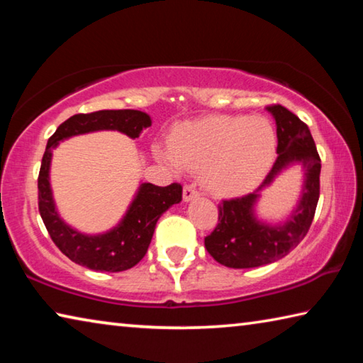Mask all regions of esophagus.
Returning <instances> with one entry per match:
<instances>
[{
	"instance_id": "obj_1",
	"label": "esophagus",
	"mask_w": 363,
	"mask_h": 363,
	"mask_svg": "<svg viewBox=\"0 0 363 363\" xmlns=\"http://www.w3.org/2000/svg\"><path fill=\"white\" fill-rule=\"evenodd\" d=\"M195 196H199V189L195 187V184H186L184 186V200L189 201L195 199Z\"/></svg>"
}]
</instances>
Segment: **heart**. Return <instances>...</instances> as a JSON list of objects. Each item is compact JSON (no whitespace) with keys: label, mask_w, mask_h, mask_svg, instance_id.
I'll use <instances>...</instances> for the list:
<instances>
[{"label":"heart","mask_w":363,"mask_h":363,"mask_svg":"<svg viewBox=\"0 0 363 363\" xmlns=\"http://www.w3.org/2000/svg\"><path fill=\"white\" fill-rule=\"evenodd\" d=\"M277 133L264 116H210L177 128L160 157L176 169L201 168L214 194H237L266 173L275 157Z\"/></svg>","instance_id":"b5f03b06"}]
</instances>
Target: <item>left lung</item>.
Here are the masks:
<instances>
[{"instance_id":"1","label":"left lung","mask_w":363,"mask_h":363,"mask_svg":"<svg viewBox=\"0 0 363 363\" xmlns=\"http://www.w3.org/2000/svg\"><path fill=\"white\" fill-rule=\"evenodd\" d=\"M267 110L277 123V158L253 194L223 200L218 206V224L205 237V248L225 267L250 269L279 261L309 232L320 195V157L309 128L290 110L272 104ZM303 162L306 171L305 192L298 210L286 225L269 228L252 216L257 192L290 162Z\"/></svg>"}]
</instances>
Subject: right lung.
I'll return each mask as SVG.
<instances>
[{
  "label": "right lung",
  "instance_id": "obj_1",
  "mask_svg": "<svg viewBox=\"0 0 363 363\" xmlns=\"http://www.w3.org/2000/svg\"><path fill=\"white\" fill-rule=\"evenodd\" d=\"M149 126L150 116L139 110H99L70 116L48 140L38 174V210L56 247L79 266L101 272H121L136 266L149 250L160 216L171 205L182 200V186L179 182H173L167 187L143 184L118 227L104 235L88 237L65 225L54 206L49 187L51 149L57 145L59 140L75 134L116 130L130 138H138L140 131Z\"/></svg>",
  "mask_w": 363,
  "mask_h": 363
}]
</instances>
